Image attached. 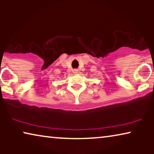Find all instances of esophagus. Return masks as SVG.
I'll use <instances>...</instances> for the list:
<instances>
[{
  "label": "esophagus",
  "mask_w": 154,
  "mask_h": 154,
  "mask_svg": "<svg viewBox=\"0 0 154 154\" xmlns=\"http://www.w3.org/2000/svg\"><path fill=\"white\" fill-rule=\"evenodd\" d=\"M73 73H79V70H78V69H73Z\"/></svg>",
  "instance_id": "esophagus-1"
}]
</instances>
